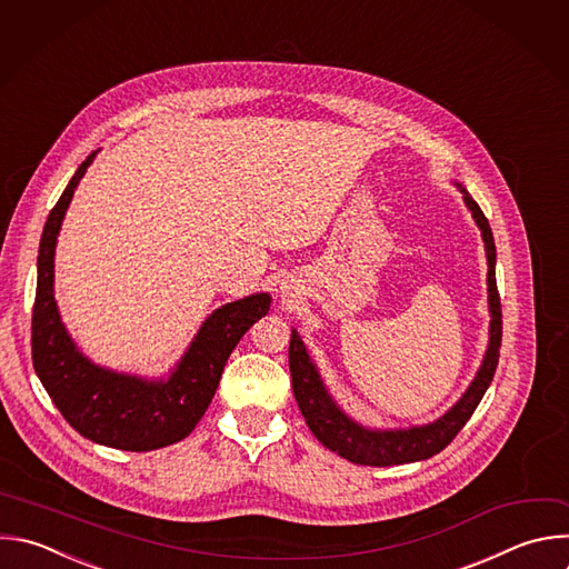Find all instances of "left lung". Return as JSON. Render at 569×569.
Returning <instances> with one entry per match:
<instances>
[{
	"label": "left lung",
	"mask_w": 569,
	"mask_h": 569,
	"mask_svg": "<svg viewBox=\"0 0 569 569\" xmlns=\"http://www.w3.org/2000/svg\"><path fill=\"white\" fill-rule=\"evenodd\" d=\"M460 189L465 194L467 208L471 210L478 228L482 230V241L487 248L491 330H489V350L476 375V380L471 382L462 400L447 416H442L433 425L413 427L407 431H368L355 425L335 407V402L326 393L317 375V368L310 361L297 330H292L290 335L288 361H290V375H292V391L301 409V416L306 418V425L323 447H328L330 451H335L337 456L355 465L393 467V465L427 460L440 453L447 445H451V440L469 422V418L473 416L476 407L480 405L485 391L493 380V372L500 357V341H502V310H500V295L496 286V246H493V234L487 217L482 214L478 203L469 197L467 189L465 187Z\"/></svg>",
	"instance_id": "1"
}]
</instances>
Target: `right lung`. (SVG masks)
<instances>
[{"mask_svg": "<svg viewBox=\"0 0 569 569\" xmlns=\"http://www.w3.org/2000/svg\"><path fill=\"white\" fill-rule=\"evenodd\" d=\"M93 156L96 151L78 167L42 232L31 323L33 366L49 398L80 436L122 451H151L194 431L217 393L230 352L270 310V297L261 292L214 310L169 380L144 382L93 366L76 350L53 297L56 239Z\"/></svg>", "mask_w": 569, "mask_h": 569, "instance_id": "1", "label": "right lung"}]
</instances>
